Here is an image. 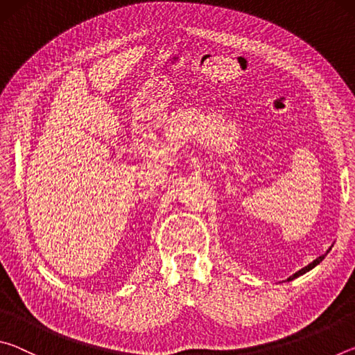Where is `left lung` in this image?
Segmentation results:
<instances>
[{"label": "left lung", "instance_id": "left-lung-1", "mask_svg": "<svg viewBox=\"0 0 355 355\" xmlns=\"http://www.w3.org/2000/svg\"><path fill=\"white\" fill-rule=\"evenodd\" d=\"M326 255H327V254H326ZM326 255H321V257H318L315 261H311V263L309 264V266H305V268H302V269H300V271H297L296 274H293V275H291V277H288V279H286V282H290V280H293V279H296V277H299V275H302V274H305V272H309V271H310V269H313V268L316 266V264H320V263H321V261L324 260V257H326Z\"/></svg>", "mask_w": 355, "mask_h": 355}]
</instances>
